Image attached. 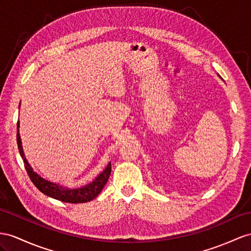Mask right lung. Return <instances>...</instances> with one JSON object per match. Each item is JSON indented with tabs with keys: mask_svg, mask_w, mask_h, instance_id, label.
Returning a JSON list of instances; mask_svg holds the SVG:
<instances>
[{
	"mask_svg": "<svg viewBox=\"0 0 251 251\" xmlns=\"http://www.w3.org/2000/svg\"><path fill=\"white\" fill-rule=\"evenodd\" d=\"M19 121L17 124V143H18V149L20 151V155L23 159L25 170H26L27 174L30 178V180L36 185V188L42 192L43 194H46L50 197L58 199L60 201L63 202H70V203H82V202H88L91 201L98 196L101 190L104 189L105 184L108 181V178L110 176L111 173V162H109L106 166V169L102 171L100 174L96 177L92 182L89 184L83 185L81 188L77 189H68L61 187L59 184H56L54 182H50L43 179L41 176L37 174L34 170L31 169V166L28 164L26 158L24 156L23 149H22V142L20 138V133H19Z\"/></svg>",
	"mask_w": 251,
	"mask_h": 251,
	"instance_id": "add662e5",
	"label": "right lung"
}]
</instances>
